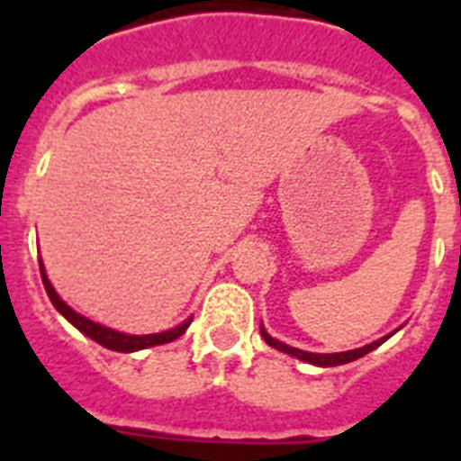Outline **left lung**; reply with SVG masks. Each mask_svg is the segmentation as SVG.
<instances>
[{
  "label": "left lung",
  "mask_w": 461,
  "mask_h": 461,
  "mask_svg": "<svg viewBox=\"0 0 461 461\" xmlns=\"http://www.w3.org/2000/svg\"><path fill=\"white\" fill-rule=\"evenodd\" d=\"M397 330H394V332H397ZM394 332H393V335H394ZM260 335H263L266 344H270L272 348H276V351L288 353V356L297 357V360H303V362H309V365H316V367H337V365H346V362H353V360H357V357L372 353L374 348H378V346L383 344V341L393 337V335H385V337H381V339L372 341V344L360 346V348H353V351L309 353V351H300V348H295V346H288V344H284V341H279V339H275V337H270V335H267V330L263 328V325H260Z\"/></svg>",
  "instance_id": "obj_1"
}]
</instances>
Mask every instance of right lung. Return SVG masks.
Returning <instances> with one entry per match:
<instances>
[{
    "mask_svg": "<svg viewBox=\"0 0 461 461\" xmlns=\"http://www.w3.org/2000/svg\"><path fill=\"white\" fill-rule=\"evenodd\" d=\"M39 270H41V279H43V286H46L48 297H50V303L55 304V309L62 313L64 319L73 325V328H78L85 337L94 339L96 344L105 346L110 351H117V353H136L142 351V348H149V346H161V344H170L175 341L177 337H182L186 332V328L191 325V319L182 321L180 325H175V328L164 330V332H154V335H126V332H120V330H113V328H105L101 323H94L89 321L87 316L83 313L73 312L67 303H64L62 297L57 295V291L52 288L50 279L46 275V267H43V260L39 258Z\"/></svg>",
    "mask_w": 461,
    "mask_h": 461,
    "instance_id": "obj_1",
    "label": "right lung"
}]
</instances>
